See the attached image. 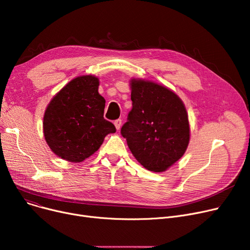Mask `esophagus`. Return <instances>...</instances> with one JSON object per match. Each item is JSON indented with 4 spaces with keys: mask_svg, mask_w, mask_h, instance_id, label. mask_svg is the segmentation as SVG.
Masks as SVG:
<instances>
[{
    "mask_svg": "<svg viewBox=\"0 0 250 250\" xmlns=\"http://www.w3.org/2000/svg\"><path fill=\"white\" fill-rule=\"evenodd\" d=\"M114 125H115V127H116L117 130L120 129L121 126H122V120H116V121H114Z\"/></svg>",
    "mask_w": 250,
    "mask_h": 250,
    "instance_id": "esophagus-1",
    "label": "esophagus"
}]
</instances>
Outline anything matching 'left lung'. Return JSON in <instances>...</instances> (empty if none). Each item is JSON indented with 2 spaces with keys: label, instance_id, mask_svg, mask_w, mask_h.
<instances>
[{
  "label": "left lung",
  "instance_id": "8db88e82",
  "mask_svg": "<svg viewBox=\"0 0 250 250\" xmlns=\"http://www.w3.org/2000/svg\"><path fill=\"white\" fill-rule=\"evenodd\" d=\"M133 108L121 134L135 158L153 172H163L185 154L189 124L185 104L168 88L132 81Z\"/></svg>",
  "mask_w": 250,
  "mask_h": 250
}]
</instances>
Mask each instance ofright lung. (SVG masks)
<instances>
[{
    "instance_id": "right-lung-1",
    "label": "right lung",
    "mask_w": 250,
    "mask_h": 250,
    "mask_svg": "<svg viewBox=\"0 0 250 250\" xmlns=\"http://www.w3.org/2000/svg\"><path fill=\"white\" fill-rule=\"evenodd\" d=\"M94 76L77 77L51 99L43 117L47 145L57 156L70 162H82L94 154L104 138L115 133L104 120L105 100L98 93Z\"/></svg>"
}]
</instances>
